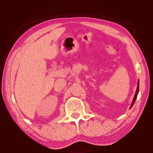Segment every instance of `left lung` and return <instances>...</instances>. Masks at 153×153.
<instances>
[{
    "label": "left lung",
    "mask_w": 153,
    "mask_h": 153,
    "mask_svg": "<svg viewBox=\"0 0 153 153\" xmlns=\"http://www.w3.org/2000/svg\"><path fill=\"white\" fill-rule=\"evenodd\" d=\"M138 92H139V80L138 81V86H137V89H136V93H135V94H134V97L133 98L132 102H131V106H130V107H129V108H131V107H132L134 104V103H135V101H136V98H137V96H138Z\"/></svg>",
    "instance_id": "obj_1"
}]
</instances>
